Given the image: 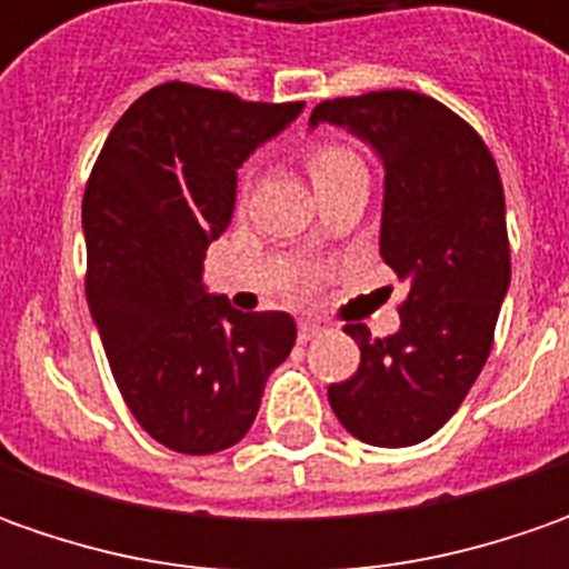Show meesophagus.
<instances>
[{
    "label": "esophagus",
    "instance_id": "esophagus-1",
    "mask_svg": "<svg viewBox=\"0 0 569 569\" xmlns=\"http://www.w3.org/2000/svg\"><path fill=\"white\" fill-rule=\"evenodd\" d=\"M319 332H322V326H319V322H313V319H303V322L297 326V339L300 341L317 339Z\"/></svg>",
    "mask_w": 569,
    "mask_h": 569
}]
</instances>
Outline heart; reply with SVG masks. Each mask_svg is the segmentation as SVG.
<instances>
[{"mask_svg":"<svg viewBox=\"0 0 569 569\" xmlns=\"http://www.w3.org/2000/svg\"><path fill=\"white\" fill-rule=\"evenodd\" d=\"M358 154L355 151H348L345 144H332V142H322L313 144L310 151H307V173H310V180H313V187L319 183H326V180H332V177H339L341 170H351V167H358Z\"/></svg>","mask_w":569,"mask_h":569,"instance_id":"b5f03b06","label":"heart"}]
</instances>
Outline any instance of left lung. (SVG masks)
I'll list each match as a JSON object with an SVG mask.
<instances>
[{"label": "left lung", "instance_id": "obj_1", "mask_svg": "<svg viewBox=\"0 0 569 569\" xmlns=\"http://www.w3.org/2000/svg\"><path fill=\"white\" fill-rule=\"evenodd\" d=\"M319 122L345 126L380 154V256L408 284L396 336L345 329L361 367L329 386V405L370 447H415L456 415L491 355L510 288L503 183L469 122L418 91L322 100L310 113Z\"/></svg>", "mask_w": 569, "mask_h": 569}]
</instances>
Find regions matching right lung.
I'll return each instance as SVG.
<instances>
[{
	"mask_svg": "<svg viewBox=\"0 0 569 569\" xmlns=\"http://www.w3.org/2000/svg\"><path fill=\"white\" fill-rule=\"evenodd\" d=\"M300 110L167 81L122 113L91 170L88 307L129 411L173 452L240 443L295 348L288 313H240L208 295L202 259L230 224L237 167Z\"/></svg>",
	"mask_w": 569,
	"mask_h": 569,
	"instance_id": "obj_1",
	"label": "right lung"
}]
</instances>
